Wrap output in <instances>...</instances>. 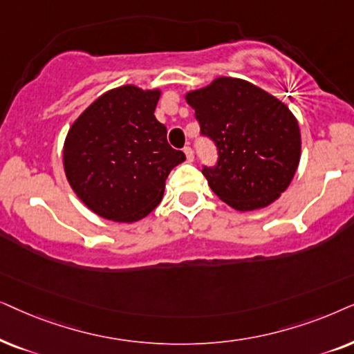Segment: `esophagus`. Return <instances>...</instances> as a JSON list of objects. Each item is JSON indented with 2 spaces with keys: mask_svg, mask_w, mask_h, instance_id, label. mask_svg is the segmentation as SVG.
Instances as JSON below:
<instances>
[{
  "mask_svg": "<svg viewBox=\"0 0 354 354\" xmlns=\"http://www.w3.org/2000/svg\"><path fill=\"white\" fill-rule=\"evenodd\" d=\"M185 153H186L187 162H192V160H194V152H192L191 147H185Z\"/></svg>",
  "mask_w": 354,
  "mask_h": 354,
  "instance_id": "esophagus-1",
  "label": "esophagus"
}]
</instances>
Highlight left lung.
Returning a JSON list of instances; mask_svg holds the SVG:
<instances>
[{
    "instance_id": "left-lung-1",
    "label": "left lung",
    "mask_w": 354,
    "mask_h": 354,
    "mask_svg": "<svg viewBox=\"0 0 354 354\" xmlns=\"http://www.w3.org/2000/svg\"><path fill=\"white\" fill-rule=\"evenodd\" d=\"M202 136L218 150L202 174L221 201L239 212L263 209L293 180L301 158V133L290 108L254 84L216 77L186 93Z\"/></svg>"
}]
</instances>
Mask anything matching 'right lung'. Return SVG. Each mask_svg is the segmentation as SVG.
<instances>
[{
	"label": "right lung",
	"instance_id": "1",
	"mask_svg": "<svg viewBox=\"0 0 354 354\" xmlns=\"http://www.w3.org/2000/svg\"><path fill=\"white\" fill-rule=\"evenodd\" d=\"M158 88H111L73 122L63 149L71 187L93 214L133 223L160 204L165 181L186 160L153 111Z\"/></svg>",
	"mask_w": 354,
	"mask_h": 354
}]
</instances>
